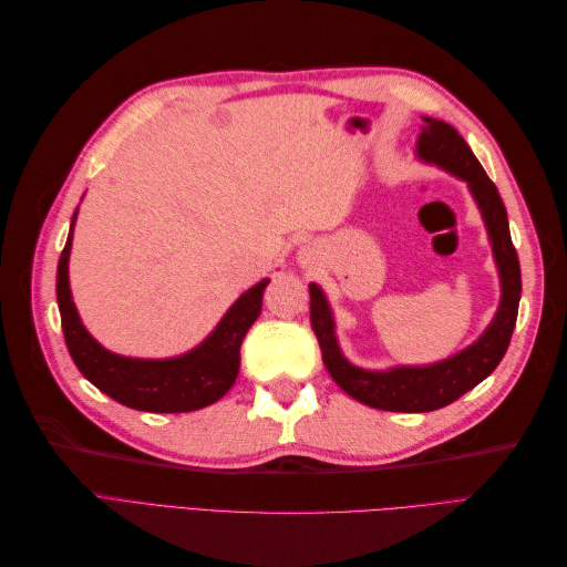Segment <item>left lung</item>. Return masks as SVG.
Listing matches in <instances>:
<instances>
[{
	"label": "left lung",
	"mask_w": 567,
	"mask_h": 567,
	"mask_svg": "<svg viewBox=\"0 0 567 567\" xmlns=\"http://www.w3.org/2000/svg\"><path fill=\"white\" fill-rule=\"evenodd\" d=\"M419 158L466 179L487 225L494 260L502 277V305L483 338L433 367H400L390 371L357 369L340 354L329 305H326L321 288L310 284V321L319 340L323 367L329 369L331 379L357 402L383 411H404V414H423V411L447 406L499 367L513 329H516L523 288L520 262L516 246L511 241L504 200L483 165L473 156L471 146L463 142V136L442 120L423 117Z\"/></svg>",
	"instance_id": "1"
}]
</instances>
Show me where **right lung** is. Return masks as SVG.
<instances>
[{
  "label": "right lung",
  "instance_id": "add662e5",
  "mask_svg": "<svg viewBox=\"0 0 567 567\" xmlns=\"http://www.w3.org/2000/svg\"><path fill=\"white\" fill-rule=\"evenodd\" d=\"M78 215V210H75ZM73 215V225H75ZM73 225L56 271V298L68 352L92 385L115 402L153 414H182L217 402L234 385L241 367V342L262 312L269 281L252 286L238 298L217 329L200 346L177 359H130L104 350L84 331L68 286V255Z\"/></svg>",
  "mask_w": 567,
  "mask_h": 567
}]
</instances>
